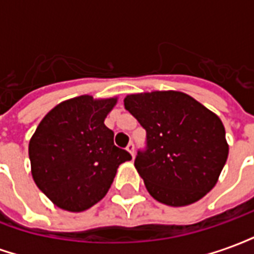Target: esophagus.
I'll return each instance as SVG.
<instances>
[{"instance_id":"34e87169","label":"esophagus","mask_w":254,"mask_h":254,"mask_svg":"<svg viewBox=\"0 0 254 254\" xmlns=\"http://www.w3.org/2000/svg\"><path fill=\"white\" fill-rule=\"evenodd\" d=\"M127 152L132 155V156H133V155H134V144H133V143L127 144Z\"/></svg>"}]
</instances>
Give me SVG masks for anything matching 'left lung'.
I'll return each mask as SVG.
<instances>
[{"label":"left lung","mask_w":254,"mask_h":254,"mask_svg":"<svg viewBox=\"0 0 254 254\" xmlns=\"http://www.w3.org/2000/svg\"><path fill=\"white\" fill-rule=\"evenodd\" d=\"M124 105L147 132L134 167L155 200L189 205L216 185L229 144L215 113L178 91L127 95Z\"/></svg>","instance_id":"8db88e82"}]
</instances>
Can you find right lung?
<instances>
[{
  "label": "right lung",
  "instance_id": "obj_1",
  "mask_svg": "<svg viewBox=\"0 0 254 254\" xmlns=\"http://www.w3.org/2000/svg\"><path fill=\"white\" fill-rule=\"evenodd\" d=\"M117 98L81 95L47 113L28 145L31 173L57 207L81 212L100 201L114 181L118 166L132 159L114 145L105 118Z\"/></svg>",
  "mask_w": 254,
  "mask_h": 254
}]
</instances>
